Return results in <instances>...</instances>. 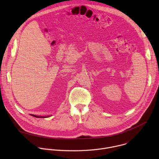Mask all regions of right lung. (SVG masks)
<instances>
[{
  "instance_id": "right-lung-1",
  "label": "right lung",
  "mask_w": 159,
  "mask_h": 159,
  "mask_svg": "<svg viewBox=\"0 0 159 159\" xmlns=\"http://www.w3.org/2000/svg\"><path fill=\"white\" fill-rule=\"evenodd\" d=\"M32 116H34V117H36V118H42L48 117V116H36V115H32Z\"/></svg>"
}]
</instances>
